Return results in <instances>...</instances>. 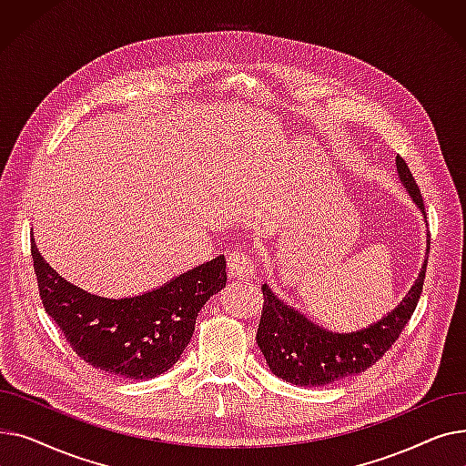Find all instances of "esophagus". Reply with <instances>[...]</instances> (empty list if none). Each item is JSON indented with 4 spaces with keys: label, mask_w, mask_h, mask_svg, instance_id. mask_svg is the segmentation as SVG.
<instances>
[{
    "label": "esophagus",
    "mask_w": 466,
    "mask_h": 466,
    "mask_svg": "<svg viewBox=\"0 0 466 466\" xmlns=\"http://www.w3.org/2000/svg\"><path fill=\"white\" fill-rule=\"evenodd\" d=\"M227 270L230 278L249 279L255 276V262L246 251H232L227 258Z\"/></svg>",
    "instance_id": "obj_1"
}]
</instances>
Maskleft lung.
<instances>
[{"label": "left lung", "mask_w": 466, "mask_h": 466, "mask_svg": "<svg viewBox=\"0 0 466 466\" xmlns=\"http://www.w3.org/2000/svg\"><path fill=\"white\" fill-rule=\"evenodd\" d=\"M397 171L415 206L425 215L420 187L402 157H397ZM429 249L431 234L427 239V251ZM427 258L420 278L395 309H390L374 325L348 334L329 332L319 325H313L306 315L283 304L268 285H262L264 306L257 344L270 370L292 385L321 387L370 369L399 339L418 306L427 272Z\"/></svg>", "instance_id": "8db88e82"}]
</instances>
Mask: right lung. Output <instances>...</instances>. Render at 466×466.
<instances>
[{
  "mask_svg": "<svg viewBox=\"0 0 466 466\" xmlns=\"http://www.w3.org/2000/svg\"><path fill=\"white\" fill-rule=\"evenodd\" d=\"M32 258L45 311L85 362L107 374L149 380L174 366L204 304L227 285V260L209 262L132 299H104L66 281L37 251Z\"/></svg>",
  "mask_w": 466,
  "mask_h": 466,
  "instance_id": "obj_1",
  "label": "right lung"
}]
</instances>
